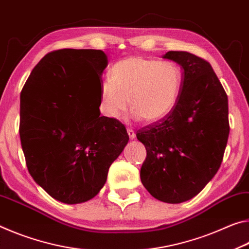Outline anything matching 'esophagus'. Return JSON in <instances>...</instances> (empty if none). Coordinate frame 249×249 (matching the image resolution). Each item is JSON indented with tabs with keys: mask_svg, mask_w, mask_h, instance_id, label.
I'll return each instance as SVG.
<instances>
[{
	"mask_svg": "<svg viewBox=\"0 0 249 249\" xmlns=\"http://www.w3.org/2000/svg\"><path fill=\"white\" fill-rule=\"evenodd\" d=\"M127 132H128V134H129V137H130V139H134V138H136V132H134V130L132 129V128H127Z\"/></svg>",
	"mask_w": 249,
	"mask_h": 249,
	"instance_id": "34e87169",
	"label": "esophagus"
}]
</instances>
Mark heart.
<instances>
[{"label":"heart","mask_w":249,"mask_h":249,"mask_svg":"<svg viewBox=\"0 0 249 249\" xmlns=\"http://www.w3.org/2000/svg\"><path fill=\"white\" fill-rule=\"evenodd\" d=\"M182 71L172 62L130 57L116 63L100 85L101 111L119 119L128 107L134 118L154 122L172 111L182 89Z\"/></svg>","instance_id":"obj_1"}]
</instances>
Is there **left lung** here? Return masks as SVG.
<instances>
[{
  "label": "left lung",
  "mask_w": 249,
  "mask_h": 249,
  "mask_svg": "<svg viewBox=\"0 0 249 249\" xmlns=\"http://www.w3.org/2000/svg\"><path fill=\"white\" fill-rule=\"evenodd\" d=\"M163 58L183 68L182 89L164 118L137 131L146 158L140 178L159 201L182 203L204 189L221 166L230 134L227 95L211 64L187 52Z\"/></svg>",
  "instance_id": "obj_1"
}]
</instances>
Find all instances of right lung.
<instances>
[{
    "label": "right lung",
    "mask_w": 249,
    "mask_h": 249,
    "mask_svg": "<svg viewBox=\"0 0 249 249\" xmlns=\"http://www.w3.org/2000/svg\"><path fill=\"white\" fill-rule=\"evenodd\" d=\"M99 50L50 52L21 92L19 137L27 170L52 197L67 204L96 196L128 143L119 120L100 117Z\"/></svg>",
    "instance_id": "1"
}]
</instances>
